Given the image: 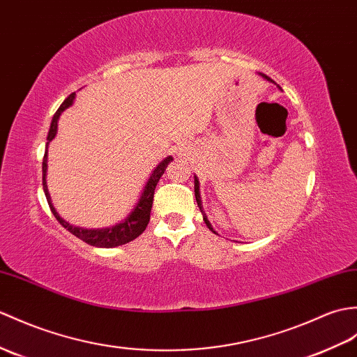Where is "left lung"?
<instances>
[{
  "instance_id": "left-lung-1",
  "label": "left lung",
  "mask_w": 357,
  "mask_h": 357,
  "mask_svg": "<svg viewBox=\"0 0 357 357\" xmlns=\"http://www.w3.org/2000/svg\"><path fill=\"white\" fill-rule=\"evenodd\" d=\"M260 76L263 77V79H266V80H269V82H272V79L271 77H268L266 74H261L260 73ZM195 196H196V202H197V206H199V210H201V213H202V216H204V222H205V225L208 227V229H211L214 234H218L216 231L213 229V227H211V223H210V220H208V218H206V214H205V211H204V208H202V199H201V192H199V179H197V176H195Z\"/></svg>"
}]
</instances>
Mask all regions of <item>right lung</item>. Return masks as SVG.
Wrapping results in <instances>:
<instances>
[{
	"mask_svg": "<svg viewBox=\"0 0 357 357\" xmlns=\"http://www.w3.org/2000/svg\"><path fill=\"white\" fill-rule=\"evenodd\" d=\"M74 98H76V93L70 94L65 98L63 103L59 106V109L56 111L52 120V126H50L48 135H47V144H45V153H44V161H43V185H44V193L47 196V201L50 208H52V213L54 214V218L61 225L68 229L73 236H76L77 238L84 240L85 243L96 246V248H115L124 243H129L132 240L137 238L143 231L146 229L149 220H151V210H152V204H153V195H155V188L156 184H158L160 178L162 176V173L167 169V165L173 161L172 156H167L164 158L156 167L152 170L151 176H149L147 182L144 184L143 190H141V195L138 197L137 204L134 205V208L128 214L126 218L121 219L119 223H115L112 227H103V228H82V227H74L71 223L66 222L59 216V213L56 211L52 202V196L48 193V187H47V169H48V144L52 143L57 134V121H59L61 114L68 109V107L73 105Z\"/></svg>",
	"mask_w": 357,
	"mask_h": 357,
	"instance_id": "right-lung-1",
	"label": "right lung"
}]
</instances>
